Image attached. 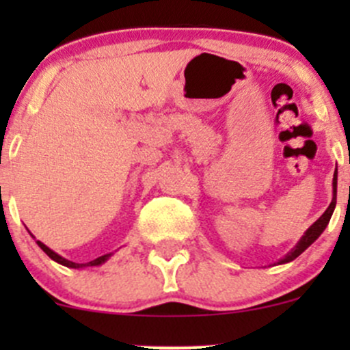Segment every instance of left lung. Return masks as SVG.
I'll list each match as a JSON object with an SVG mask.
<instances>
[{
  "mask_svg": "<svg viewBox=\"0 0 350 350\" xmlns=\"http://www.w3.org/2000/svg\"><path fill=\"white\" fill-rule=\"evenodd\" d=\"M335 203H337V171L334 172V200H332L330 206H328L327 210H325V213H323L322 217H320L319 220H317L315 224H313L312 227H310L308 230H306V234L303 235V237H301V241L298 242V245H296L295 249H293L291 252H289L288 256L284 257V259H281V260H280V264L289 262V260L296 259V257H298L299 254H301V252H305V250L308 249V247L312 245V243L315 242L317 239L320 237V235H322V232L325 230V227H327V225H328V221H330V217H332V213H334Z\"/></svg>",
  "mask_w": 350,
  "mask_h": 350,
  "instance_id": "1",
  "label": "left lung"
}]
</instances>
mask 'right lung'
<instances>
[{
  "instance_id": "add662e5",
  "label": "right lung",
  "mask_w": 350,
  "mask_h": 350,
  "mask_svg": "<svg viewBox=\"0 0 350 350\" xmlns=\"http://www.w3.org/2000/svg\"><path fill=\"white\" fill-rule=\"evenodd\" d=\"M37 243H38V247H40V249L44 250V252L47 254L49 257H51V259H54V260H55V262L62 264V266H66V267H74V269H79V267H86V266H100V264H103L105 260H107L108 257L111 256V254H107V256L98 257V259L91 260V262H86V264H77V262H70V260H67V259H64V257L59 256V254H55L54 250L49 249V247L45 245V243H42L40 241H37Z\"/></svg>"
}]
</instances>
